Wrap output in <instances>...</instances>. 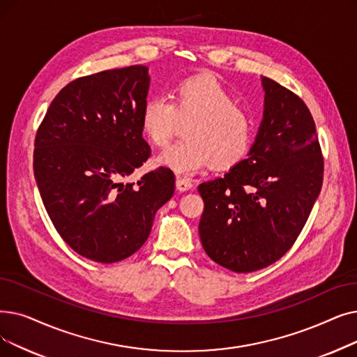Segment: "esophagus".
<instances>
[{
    "mask_svg": "<svg viewBox=\"0 0 357 357\" xmlns=\"http://www.w3.org/2000/svg\"><path fill=\"white\" fill-rule=\"evenodd\" d=\"M176 188L179 191H188L192 188V181L190 178H182V176H178L176 178Z\"/></svg>",
    "mask_w": 357,
    "mask_h": 357,
    "instance_id": "34e87169",
    "label": "esophagus"
}]
</instances>
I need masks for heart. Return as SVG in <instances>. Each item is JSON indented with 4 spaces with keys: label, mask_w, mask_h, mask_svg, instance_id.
<instances>
[{
    "label": "heart",
    "mask_w": 357,
    "mask_h": 357,
    "mask_svg": "<svg viewBox=\"0 0 357 357\" xmlns=\"http://www.w3.org/2000/svg\"><path fill=\"white\" fill-rule=\"evenodd\" d=\"M191 118L185 132L188 140L162 151L160 165L190 175L211 163L217 169H229L245 159L254 138L252 121L214 77L181 82L170 100L149 98L142 107L140 123L151 144L165 147L172 140L178 121Z\"/></svg>",
    "instance_id": "heart-1"
}]
</instances>
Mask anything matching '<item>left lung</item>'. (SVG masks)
Masks as SVG:
<instances>
[{
	"mask_svg": "<svg viewBox=\"0 0 357 357\" xmlns=\"http://www.w3.org/2000/svg\"><path fill=\"white\" fill-rule=\"evenodd\" d=\"M264 118L248 158L198 185L206 254L235 273L280 259L298 239L321 192L324 159L314 118L289 89L262 77Z\"/></svg>",
	"mask_w": 357,
	"mask_h": 357,
	"instance_id": "1",
	"label": "left lung"
}]
</instances>
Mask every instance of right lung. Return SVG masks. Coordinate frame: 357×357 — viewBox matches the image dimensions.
<instances>
[{"label":"right lung","instance_id":"add662e5","mask_svg":"<svg viewBox=\"0 0 357 357\" xmlns=\"http://www.w3.org/2000/svg\"><path fill=\"white\" fill-rule=\"evenodd\" d=\"M149 86L144 66L80 77L55 96L36 132L33 170L50 219L77 254L102 264L140 250L175 192L163 166L137 185L122 182L150 158L140 123Z\"/></svg>","mask_w":357,"mask_h":357}]
</instances>
